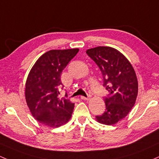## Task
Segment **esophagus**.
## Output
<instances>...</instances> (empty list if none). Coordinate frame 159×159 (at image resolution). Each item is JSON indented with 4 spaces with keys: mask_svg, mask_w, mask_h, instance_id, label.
Listing matches in <instances>:
<instances>
[{
    "mask_svg": "<svg viewBox=\"0 0 159 159\" xmlns=\"http://www.w3.org/2000/svg\"><path fill=\"white\" fill-rule=\"evenodd\" d=\"M90 96H89V97H83V96H81V99H84V100H89V99H90Z\"/></svg>",
    "mask_w": 159,
    "mask_h": 159,
    "instance_id": "1",
    "label": "esophagus"
}]
</instances>
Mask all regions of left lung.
<instances>
[{
    "label": "left lung",
    "instance_id": "left-lung-1",
    "mask_svg": "<svg viewBox=\"0 0 159 159\" xmlns=\"http://www.w3.org/2000/svg\"><path fill=\"white\" fill-rule=\"evenodd\" d=\"M86 53L102 72L103 86L109 92L105 97L106 111L97 121L111 125L130 112L137 99L138 82L133 66L119 51L109 47L89 49Z\"/></svg>",
    "mask_w": 159,
    "mask_h": 159
}]
</instances>
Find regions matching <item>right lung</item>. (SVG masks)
<instances>
[{
  "label": "right lung",
  "mask_w": 159,
  "mask_h": 159,
  "mask_svg": "<svg viewBox=\"0 0 159 159\" xmlns=\"http://www.w3.org/2000/svg\"><path fill=\"white\" fill-rule=\"evenodd\" d=\"M78 51V48L51 50L31 69L25 84V99L31 115L40 123L58 128L70 119L75 103L59 98L60 89L63 88L60 76Z\"/></svg>",
  "instance_id": "obj_1"
}]
</instances>
